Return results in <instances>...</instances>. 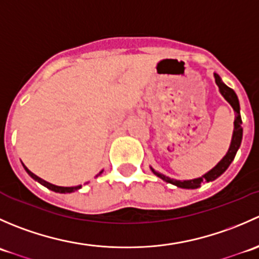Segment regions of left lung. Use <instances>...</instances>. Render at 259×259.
Segmentation results:
<instances>
[{
	"label": "left lung",
	"instance_id": "8db88e82",
	"mask_svg": "<svg viewBox=\"0 0 259 259\" xmlns=\"http://www.w3.org/2000/svg\"><path fill=\"white\" fill-rule=\"evenodd\" d=\"M214 79H215V83L219 88V93H221L222 96H223V98L231 104V106L234 110V114H236V116H234V129H233V135H232L231 145H229L228 151H227L226 155L223 156V159H222V160L219 161L214 168H211L209 171H207L204 176L199 177V178L189 179V180H177L173 178H169V177L159 173V171H156L155 169L150 166L151 171H153L156 177L163 179L164 182L176 185V187L183 188V189H197V188L200 187V184H202L203 182L209 183V182H213V180H215L218 177H221L222 174L228 169V166L231 165L232 161L234 160V156H236L237 151H238L239 146H241V143H242L243 127H242V117H241V106H239L238 96H237V94L234 93L233 89L228 88V86L222 81L221 76H219L218 74H215V72H214Z\"/></svg>",
	"mask_w": 259,
	"mask_h": 259
}]
</instances>
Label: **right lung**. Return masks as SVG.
I'll return each instance as SVG.
<instances>
[{
  "label": "right lung",
  "mask_w": 259,
  "mask_h": 259,
  "mask_svg": "<svg viewBox=\"0 0 259 259\" xmlns=\"http://www.w3.org/2000/svg\"><path fill=\"white\" fill-rule=\"evenodd\" d=\"M22 165H23V164H22ZM23 168H25V170L27 171V174H28V176L31 177V178L35 179L36 182H38V183H40V184H42L44 187L49 188V189H50V190H52V192H56V193H72V192H75V190L80 189V188H81V185H76V187H59V185L51 184V183H49V182H46V180L41 179L40 177H37V176H36V174H33L32 171L28 170V169L26 168L25 165H23ZM103 171H104V170H101L100 173H99L98 176H96V177L100 176V174L103 173Z\"/></svg>",
  "instance_id": "add662e5"
}]
</instances>
